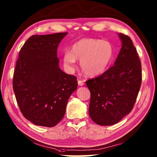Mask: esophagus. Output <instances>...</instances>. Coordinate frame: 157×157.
<instances>
[{
	"instance_id": "esophagus-1",
	"label": "esophagus",
	"mask_w": 157,
	"mask_h": 157,
	"mask_svg": "<svg viewBox=\"0 0 157 157\" xmlns=\"http://www.w3.org/2000/svg\"><path fill=\"white\" fill-rule=\"evenodd\" d=\"M78 83L79 86H83V85L84 84V82L83 81H82V80H78Z\"/></svg>"
}]
</instances>
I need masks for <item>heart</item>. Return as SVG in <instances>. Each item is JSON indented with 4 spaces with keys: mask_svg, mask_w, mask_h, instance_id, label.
<instances>
[{
    "mask_svg": "<svg viewBox=\"0 0 157 157\" xmlns=\"http://www.w3.org/2000/svg\"><path fill=\"white\" fill-rule=\"evenodd\" d=\"M113 47L109 42L99 39H82L73 45L71 52L64 53L66 69L72 71L75 59L80 60V67L85 75L95 76L104 72L113 58Z\"/></svg>",
    "mask_w": 157,
    "mask_h": 157,
    "instance_id": "1",
    "label": "heart"
}]
</instances>
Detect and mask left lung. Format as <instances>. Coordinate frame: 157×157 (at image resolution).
<instances>
[{
  "mask_svg": "<svg viewBox=\"0 0 157 157\" xmlns=\"http://www.w3.org/2000/svg\"><path fill=\"white\" fill-rule=\"evenodd\" d=\"M122 47L114 66L86 82L90 92L89 115L101 126L115 124L132 110L140 89L141 64L129 36L119 33Z\"/></svg>",
  "mask_w": 157,
  "mask_h": 157,
  "instance_id": "left-lung-1",
  "label": "left lung"
}]
</instances>
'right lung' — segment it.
<instances>
[{
	"label": "right lung",
	"instance_id": "obj_1",
	"mask_svg": "<svg viewBox=\"0 0 157 157\" xmlns=\"http://www.w3.org/2000/svg\"><path fill=\"white\" fill-rule=\"evenodd\" d=\"M67 32L33 35L20 51L13 89L20 110L37 126L53 127L64 116L68 100L78 88L75 76L59 68L58 45Z\"/></svg>",
	"mask_w": 157,
	"mask_h": 157
}]
</instances>
